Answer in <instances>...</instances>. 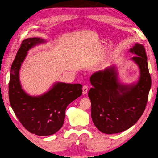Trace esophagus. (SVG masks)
I'll list each match as a JSON object with an SVG mask.
<instances>
[{
  "label": "esophagus",
  "mask_w": 158,
  "mask_h": 158,
  "mask_svg": "<svg viewBox=\"0 0 158 158\" xmlns=\"http://www.w3.org/2000/svg\"><path fill=\"white\" fill-rule=\"evenodd\" d=\"M88 91V87L87 85H84L82 87V94H87Z\"/></svg>",
  "instance_id": "esophagus-1"
}]
</instances>
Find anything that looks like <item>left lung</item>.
Listing matches in <instances>:
<instances>
[{"label": "left lung", "instance_id": "8db88e82", "mask_svg": "<svg viewBox=\"0 0 158 158\" xmlns=\"http://www.w3.org/2000/svg\"><path fill=\"white\" fill-rule=\"evenodd\" d=\"M129 52L136 55L130 59L139 69L136 81H120L116 65L94 73L90 77L93 86L89 91L91 101V118L95 126L105 134L123 132L139 119L145 109L151 79L144 46L135 43Z\"/></svg>", "mask_w": 158, "mask_h": 158}]
</instances>
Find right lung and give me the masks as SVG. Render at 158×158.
<instances>
[{"mask_svg":"<svg viewBox=\"0 0 158 158\" xmlns=\"http://www.w3.org/2000/svg\"><path fill=\"white\" fill-rule=\"evenodd\" d=\"M47 40L28 38L22 42L10 73L9 97L17 118L28 131L39 136L54 134L62 126L67 106L82 94L81 84L55 82L46 93L31 96L22 89L19 73L28 51Z\"/></svg>","mask_w":158,"mask_h":158,"instance_id":"add662e5","label":"right lung"}]
</instances>
